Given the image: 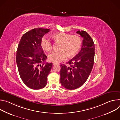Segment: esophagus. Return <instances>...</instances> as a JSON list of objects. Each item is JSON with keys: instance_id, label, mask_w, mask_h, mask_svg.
Wrapping results in <instances>:
<instances>
[{"instance_id": "obj_1", "label": "esophagus", "mask_w": 120, "mask_h": 120, "mask_svg": "<svg viewBox=\"0 0 120 120\" xmlns=\"http://www.w3.org/2000/svg\"><path fill=\"white\" fill-rule=\"evenodd\" d=\"M58 64L57 63H53V66H55V65H58Z\"/></svg>"}]
</instances>
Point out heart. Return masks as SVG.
I'll return each mask as SVG.
<instances>
[{"mask_svg": "<svg viewBox=\"0 0 120 120\" xmlns=\"http://www.w3.org/2000/svg\"><path fill=\"white\" fill-rule=\"evenodd\" d=\"M54 41L60 44L58 52H53L48 55L50 62L55 63L61 62L66 59L67 56L73 57L77 54L82 45L81 38L77 35L70 34L58 32L52 36ZM41 46L45 52H50L52 49L53 45L50 40L43 37L41 41Z\"/></svg>", "mask_w": 120, "mask_h": 120, "instance_id": "b5f03b06", "label": "heart"}]
</instances>
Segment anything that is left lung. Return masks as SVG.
<instances>
[{"mask_svg":"<svg viewBox=\"0 0 120 120\" xmlns=\"http://www.w3.org/2000/svg\"><path fill=\"white\" fill-rule=\"evenodd\" d=\"M76 33L83 38L81 50L67 63L68 66L61 65L60 72L62 85L69 90L82 86L88 79L94 63L95 48L93 40L85 31H78Z\"/></svg>","mask_w":120,"mask_h":120,"instance_id":"1","label":"left lung"}]
</instances>
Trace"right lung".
Instances as JSON below:
<instances>
[{
    "label": "right lung",
    "instance_id": "right-lung-1",
    "mask_svg": "<svg viewBox=\"0 0 120 120\" xmlns=\"http://www.w3.org/2000/svg\"><path fill=\"white\" fill-rule=\"evenodd\" d=\"M49 29L36 28L22 37L16 51V61L20 76L29 88L38 90L45 87L52 63L45 64L47 58L41 46L43 36Z\"/></svg>",
    "mask_w": 120,
    "mask_h": 120
}]
</instances>
